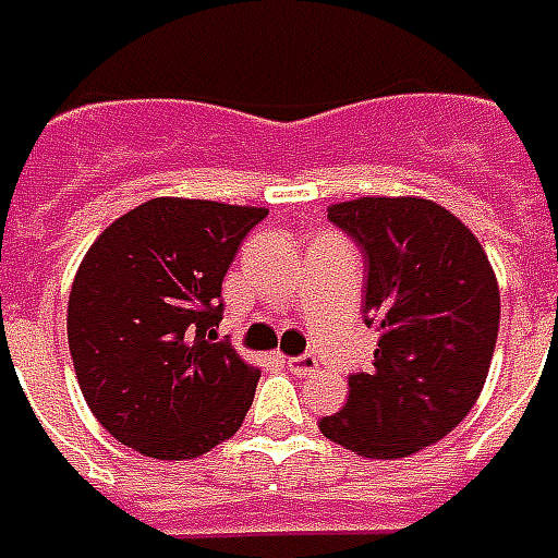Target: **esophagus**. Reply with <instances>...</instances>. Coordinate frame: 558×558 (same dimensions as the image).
Returning a JSON list of instances; mask_svg holds the SVG:
<instances>
[{
    "mask_svg": "<svg viewBox=\"0 0 558 558\" xmlns=\"http://www.w3.org/2000/svg\"><path fill=\"white\" fill-rule=\"evenodd\" d=\"M287 366H290V373L304 378V375H313L319 369V361L313 354H299V357H287Z\"/></svg>",
    "mask_w": 558,
    "mask_h": 558,
    "instance_id": "1",
    "label": "esophagus"
}]
</instances>
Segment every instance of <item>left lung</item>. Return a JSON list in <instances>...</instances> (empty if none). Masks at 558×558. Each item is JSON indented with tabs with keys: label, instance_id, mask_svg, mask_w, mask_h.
Listing matches in <instances>:
<instances>
[{
	"label": "left lung",
	"instance_id": "obj_1",
	"mask_svg": "<svg viewBox=\"0 0 558 558\" xmlns=\"http://www.w3.org/2000/svg\"><path fill=\"white\" fill-rule=\"evenodd\" d=\"M328 218L361 247L363 322L378 349L319 428L357 456L405 458L476 405L497 345V278L478 239L426 197L342 201Z\"/></svg>",
	"mask_w": 558,
	"mask_h": 558
}]
</instances>
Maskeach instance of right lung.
Segmentation results:
<instances>
[{"instance_id": "right-lung-1", "label": "right lung", "mask_w": 558, "mask_h": 558, "mask_svg": "<svg viewBox=\"0 0 558 558\" xmlns=\"http://www.w3.org/2000/svg\"><path fill=\"white\" fill-rule=\"evenodd\" d=\"M266 216L153 197L88 247L70 290V357L90 414L123 447L183 461L239 432L259 369L218 340L221 280Z\"/></svg>"}]
</instances>
